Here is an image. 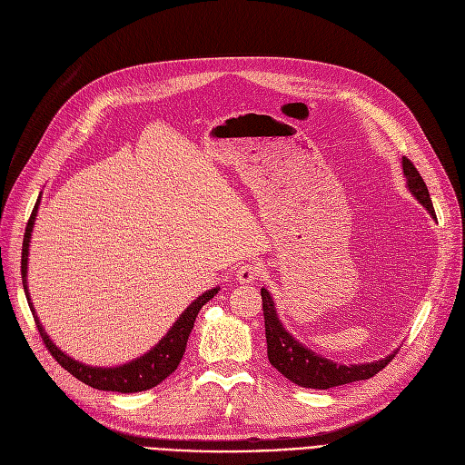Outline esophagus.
<instances>
[{"label":"esophagus","mask_w":465,"mask_h":465,"mask_svg":"<svg viewBox=\"0 0 465 465\" xmlns=\"http://www.w3.org/2000/svg\"><path fill=\"white\" fill-rule=\"evenodd\" d=\"M260 277V267L252 265V263H244L236 269V281L238 282H253L255 279Z\"/></svg>","instance_id":"1"}]
</instances>
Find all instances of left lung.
Wrapping results in <instances>:
<instances>
[{
    "label": "left lung",
    "instance_id": "8db88e82",
    "mask_svg": "<svg viewBox=\"0 0 465 465\" xmlns=\"http://www.w3.org/2000/svg\"><path fill=\"white\" fill-rule=\"evenodd\" d=\"M402 169L406 174V183L411 194L418 198V202L425 210L435 215L433 202H430L429 190L425 181L421 179L420 171L413 167L408 157H402ZM262 302H263V317H265V341H267V358L271 365L275 367L279 373H282L288 381L296 382L298 387L303 389H332L348 385L354 381L371 379L379 373L382 367H387L389 361L396 356L392 351L391 356L370 361V363H358V365H342L332 360L323 358L322 354H315L310 348L300 344L291 332H286L282 323L277 317V310L267 288H262Z\"/></svg>",
    "mask_w": 465,
    "mask_h": 465
}]
</instances>
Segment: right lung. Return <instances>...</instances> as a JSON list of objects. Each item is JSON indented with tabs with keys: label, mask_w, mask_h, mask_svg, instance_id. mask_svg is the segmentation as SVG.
I'll return each mask as SVG.
<instances>
[{
	"label": "right lung",
	"mask_w": 465,
	"mask_h": 465,
	"mask_svg": "<svg viewBox=\"0 0 465 465\" xmlns=\"http://www.w3.org/2000/svg\"><path fill=\"white\" fill-rule=\"evenodd\" d=\"M38 213V202L35 205V210L30 213V219L26 223V231H25V238H23V255H21V275H23V286H25V294L28 300V306L32 315H35L36 327L40 331L42 341L45 344V348L50 350V354L55 358V361L65 367V370L76 377L78 381H83L84 385L98 389V391H111V392H140V391H148L159 382L165 381L174 370H177L184 350H186V342L188 336L192 332V327H194V322L198 317V312L202 310V306H205L217 292L219 288H212V291L203 292L202 296H198L190 306L181 313V317L174 322V325L171 327V331L163 336L159 344H155L146 354L119 365V367H92V365H84L73 358H69L65 351H61L54 342L47 332L44 331V327L40 325V319L32 308V302L28 296V286H26V263H28V244H30V232L32 227H35V219Z\"/></svg>",
	"instance_id": "right-lung-1"
}]
</instances>
